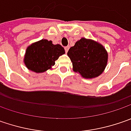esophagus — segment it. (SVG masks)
Here are the masks:
<instances>
[{"label":"esophagus","mask_w":131,"mask_h":131,"mask_svg":"<svg viewBox=\"0 0 131 131\" xmlns=\"http://www.w3.org/2000/svg\"><path fill=\"white\" fill-rule=\"evenodd\" d=\"M68 49H69V47H68V46H67V47H65V51H66V52H68Z\"/></svg>","instance_id":"1"}]
</instances>
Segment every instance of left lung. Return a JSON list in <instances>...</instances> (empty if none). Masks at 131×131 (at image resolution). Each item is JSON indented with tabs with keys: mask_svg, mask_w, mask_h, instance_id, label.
I'll list each match as a JSON object with an SVG mask.
<instances>
[{
	"mask_svg": "<svg viewBox=\"0 0 131 131\" xmlns=\"http://www.w3.org/2000/svg\"><path fill=\"white\" fill-rule=\"evenodd\" d=\"M73 70L85 79L95 78L107 65L108 53L103 45L91 39L82 38L69 49Z\"/></svg>",
	"mask_w": 131,
	"mask_h": 131,
	"instance_id": "1",
	"label": "left lung"
}]
</instances>
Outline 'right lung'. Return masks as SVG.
<instances>
[{"label":"right lung","instance_id":"obj_1","mask_svg":"<svg viewBox=\"0 0 131 131\" xmlns=\"http://www.w3.org/2000/svg\"><path fill=\"white\" fill-rule=\"evenodd\" d=\"M65 54L60 44H53L52 41L41 39L28 47L24 63L26 67L36 73H43L52 67L60 55Z\"/></svg>","mask_w":131,"mask_h":131}]
</instances>
